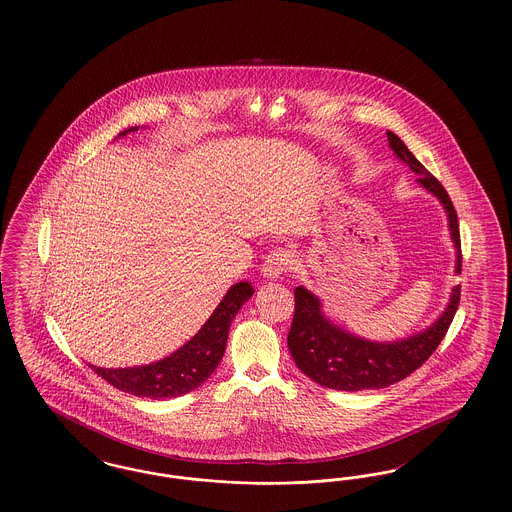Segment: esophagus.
I'll list each match as a JSON object with an SVG mask.
<instances>
[{
	"label": "esophagus",
	"mask_w": 512,
	"mask_h": 512,
	"mask_svg": "<svg viewBox=\"0 0 512 512\" xmlns=\"http://www.w3.org/2000/svg\"><path fill=\"white\" fill-rule=\"evenodd\" d=\"M292 265V253H290L288 249L278 247V249H274V251L268 253L261 272H263V278H265V280H276V278H280L284 272H288V270L292 268Z\"/></svg>",
	"instance_id": "esophagus-1"
}]
</instances>
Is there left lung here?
Returning a JSON list of instances; mask_svg holds the SVG:
<instances>
[{"mask_svg":"<svg viewBox=\"0 0 512 512\" xmlns=\"http://www.w3.org/2000/svg\"><path fill=\"white\" fill-rule=\"evenodd\" d=\"M393 155L403 161L414 174L416 182L438 197L447 213L449 234L457 251L455 272H461V236L455 207L438 180L403 144V140L388 130ZM461 286H455L449 303L428 328L405 340L372 341L355 336L324 317L322 303L315 293L303 286L295 288V315L288 334V347L297 368L324 388L341 391L380 390L401 382L436 351L449 324L457 313Z\"/></svg>","mask_w":512,"mask_h":512,"instance_id":"obj_1","label":"left lung"}]
</instances>
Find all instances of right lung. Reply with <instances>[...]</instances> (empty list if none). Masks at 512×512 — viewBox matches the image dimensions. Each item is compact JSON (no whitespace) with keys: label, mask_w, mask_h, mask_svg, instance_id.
<instances>
[{"label":"right lung","mask_w":512,"mask_h":512,"mask_svg":"<svg viewBox=\"0 0 512 512\" xmlns=\"http://www.w3.org/2000/svg\"><path fill=\"white\" fill-rule=\"evenodd\" d=\"M134 130H138V126L124 130L119 138ZM253 292L255 290L249 282L234 284L194 338L157 363L130 368H92L113 388L136 397L167 399L190 393L199 388L219 366L226 349L230 324Z\"/></svg>","instance_id":"right-lung-1"}]
</instances>
